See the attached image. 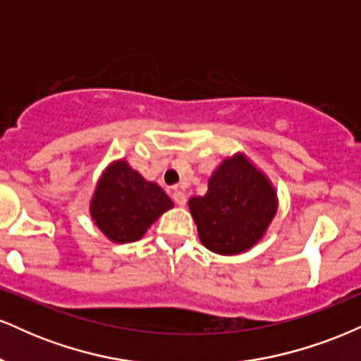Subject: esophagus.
<instances>
[{
    "instance_id": "esophagus-1",
    "label": "esophagus",
    "mask_w": 361,
    "mask_h": 361,
    "mask_svg": "<svg viewBox=\"0 0 361 361\" xmlns=\"http://www.w3.org/2000/svg\"><path fill=\"white\" fill-rule=\"evenodd\" d=\"M171 197H173V200H175L176 205L183 207L186 204V195H185V192H181V190H175Z\"/></svg>"
}]
</instances>
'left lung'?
<instances>
[{"instance_id":"1","label":"left lung","mask_w":361,"mask_h":361,"mask_svg":"<svg viewBox=\"0 0 361 361\" xmlns=\"http://www.w3.org/2000/svg\"><path fill=\"white\" fill-rule=\"evenodd\" d=\"M188 207L207 250L233 256L263 239L279 197L267 175L238 152L222 161L209 178L207 193L190 198Z\"/></svg>"}]
</instances>
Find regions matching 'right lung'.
<instances>
[{"instance_id": "obj_1", "label": "right lung", "mask_w": 361, "mask_h": 361, "mask_svg": "<svg viewBox=\"0 0 361 361\" xmlns=\"http://www.w3.org/2000/svg\"><path fill=\"white\" fill-rule=\"evenodd\" d=\"M169 209L173 202L164 190L132 169L126 159L106 166L90 202L94 226L118 244L139 241Z\"/></svg>"}]
</instances>
